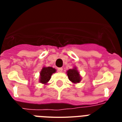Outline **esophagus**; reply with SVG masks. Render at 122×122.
I'll return each mask as SVG.
<instances>
[{
	"label": "esophagus",
	"instance_id": "obj_1",
	"mask_svg": "<svg viewBox=\"0 0 122 122\" xmlns=\"http://www.w3.org/2000/svg\"><path fill=\"white\" fill-rule=\"evenodd\" d=\"M57 70H58V71H59V72H61V71H63V68H57Z\"/></svg>",
	"mask_w": 122,
	"mask_h": 122
}]
</instances>
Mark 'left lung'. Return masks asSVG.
I'll list each match as a JSON object with an SVG mask.
<instances>
[{"mask_svg":"<svg viewBox=\"0 0 122 122\" xmlns=\"http://www.w3.org/2000/svg\"><path fill=\"white\" fill-rule=\"evenodd\" d=\"M67 75L68 77L69 80H70L73 83H80L81 80V77L80 76V73L77 70V68L75 66L73 68L70 69L66 71Z\"/></svg>","mask_w":122,"mask_h":122,"instance_id":"8db88e82","label":"left lung"}]
</instances>
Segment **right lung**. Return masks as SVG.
<instances>
[{
	"label": "right lung",
	"mask_w": 122,
	"mask_h": 122,
	"mask_svg": "<svg viewBox=\"0 0 122 122\" xmlns=\"http://www.w3.org/2000/svg\"><path fill=\"white\" fill-rule=\"evenodd\" d=\"M56 70L51 66H44L40 72V78L39 81L40 83L46 85L49 81L51 78L52 75L56 73Z\"/></svg>",
	"instance_id": "add662e5"
}]
</instances>
